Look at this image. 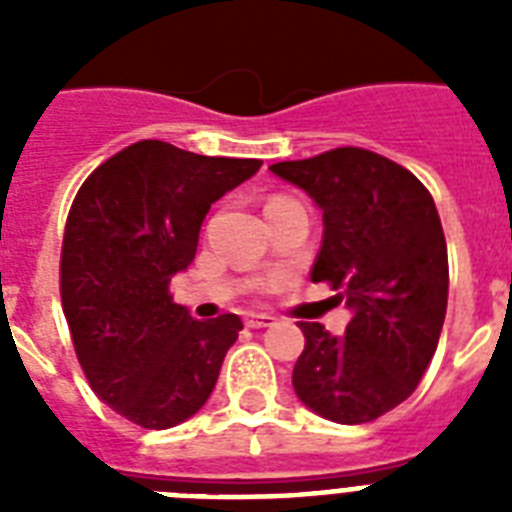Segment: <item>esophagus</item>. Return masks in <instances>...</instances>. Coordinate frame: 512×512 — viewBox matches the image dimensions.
Returning <instances> with one entry per match:
<instances>
[{
    "instance_id": "obj_1",
    "label": "esophagus",
    "mask_w": 512,
    "mask_h": 512,
    "mask_svg": "<svg viewBox=\"0 0 512 512\" xmlns=\"http://www.w3.org/2000/svg\"><path fill=\"white\" fill-rule=\"evenodd\" d=\"M244 324H247V327H252V329L271 327L273 316H268V313H247V316H244Z\"/></svg>"
}]
</instances>
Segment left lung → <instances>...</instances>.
I'll return each instance as SVG.
<instances>
[{
    "mask_svg": "<svg viewBox=\"0 0 512 512\" xmlns=\"http://www.w3.org/2000/svg\"><path fill=\"white\" fill-rule=\"evenodd\" d=\"M271 172L324 212L311 281L353 311L342 337L297 321L305 350L292 369L295 393L332 422L377 420L420 385L444 327L449 257L436 201L406 167L356 146Z\"/></svg>",
    "mask_w": 512,
    "mask_h": 512,
    "instance_id": "1",
    "label": "left lung"
}]
</instances>
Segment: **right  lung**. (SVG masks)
<instances>
[{
	"label": "right lung",
	"instance_id": "obj_1",
	"mask_svg": "<svg viewBox=\"0 0 512 512\" xmlns=\"http://www.w3.org/2000/svg\"><path fill=\"white\" fill-rule=\"evenodd\" d=\"M260 164L140 140L76 191L60 303L95 396L140 428H172L199 412L239 337L236 313L191 319L170 281L193 263L209 207Z\"/></svg>",
	"mask_w": 512,
	"mask_h": 512
}]
</instances>
